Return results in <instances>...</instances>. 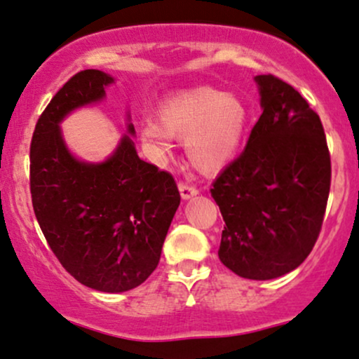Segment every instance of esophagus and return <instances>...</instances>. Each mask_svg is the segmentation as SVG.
Segmentation results:
<instances>
[{
	"label": "esophagus",
	"instance_id": "obj_1",
	"mask_svg": "<svg viewBox=\"0 0 359 359\" xmlns=\"http://www.w3.org/2000/svg\"><path fill=\"white\" fill-rule=\"evenodd\" d=\"M179 191H180V196H182V198H185V201L194 196H197V192H198L194 185L187 184V182H179Z\"/></svg>",
	"mask_w": 359,
	"mask_h": 359
}]
</instances>
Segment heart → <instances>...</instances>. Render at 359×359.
<instances>
[{
  "instance_id": "b5f03b06",
  "label": "heart",
  "mask_w": 359,
  "mask_h": 359,
  "mask_svg": "<svg viewBox=\"0 0 359 359\" xmlns=\"http://www.w3.org/2000/svg\"><path fill=\"white\" fill-rule=\"evenodd\" d=\"M248 118V107L236 93L201 86L165 102L161 109L162 125L145 122L140 142L145 154L161 163L174 152V138L187 140L194 165L215 172L236 157Z\"/></svg>"
}]
</instances>
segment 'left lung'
Instances as JSON below:
<instances>
[{
  "label": "left lung",
  "instance_id": "1",
  "mask_svg": "<svg viewBox=\"0 0 359 359\" xmlns=\"http://www.w3.org/2000/svg\"><path fill=\"white\" fill-rule=\"evenodd\" d=\"M262 114L244 152L214 180L224 217L219 259L241 278L266 280L294 271L316 244L331 185L319 115L297 90L257 75Z\"/></svg>",
  "mask_w": 359,
  "mask_h": 359
}]
</instances>
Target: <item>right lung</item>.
Wrapping results in <instances>:
<instances>
[{
  "mask_svg": "<svg viewBox=\"0 0 359 359\" xmlns=\"http://www.w3.org/2000/svg\"><path fill=\"white\" fill-rule=\"evenodd\" d=\"M110 83L107 73L83 70L51 98L29 147V191L43 236L67 273L86 287L123 292L157 267L180 194L168 172L138 157L130 135L102 163L68 152L60 122L102 100ZM128 132L135 133L132 123Z\"/></svg>",
  "mask_w": 359,
  "mask_h": 359,
  "instance_id": "add662e5",
  "label": "right lung"
}]
</instances>
